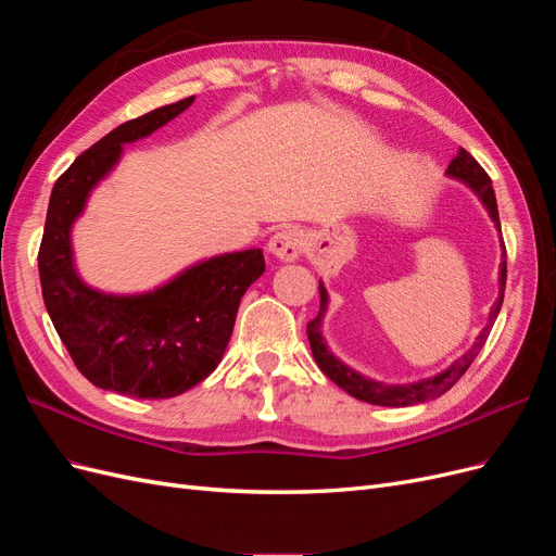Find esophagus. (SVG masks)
Segmentation results:
<instances>
[{"label":"esophagus","instance_id":"esophagus-1","mask_svg":"<svg viewBox=\"0 0 556 556\" xmlns=\"http://www.w3.org/2000/svg\"><path fill=\"white\" fill-rule=\"evenodd\" d=\"M306 245V237L304 231L296 227H285L280 231H276L271 239L266 243V250L280 262H296L301 250Z\"/></svg>","mask_w":556,"mask_h":556}]
</instances>
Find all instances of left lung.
I'll use <instances>...</instances> for the list:
<instances>
[{
  "instance_id": "1",
  "label": "left lung",
  "mask_w": 556,
  "mask_h": 556,
  "mask_svg": "<svg viewBox=\"0 0 556 556\" xmlns=\"http://www.w3.org/2000/svg\"><path fill=\"white\" fill-rule=\"evenodd\" d=\"M445 176L454 178V180H462L466 188L480 199V204L484 206L486 215L492 217L494 227L501 233L496 194H494V188H492V180H490V176L484 174L482 166L473 160V155H468L464 148H459L457 157H454L447 164ZM501 248H503V252H501V266H498V296H496L494 306L490 311V319H486V325L476 336L473 345H470L459 359H454L447 368H443L441 374H433L429 378L415 380V382H399V384L396 382H382V380H374V378H368V376L355 371V368L348 366L343 359L336 357L333 352L329 350L327 339L323 333V323H325V315H327V308H329V292H327L323 280H319V313H317L313 323H308V329H306L308 341H311V352H313L317 366L323 368V374L329 380L339 384L343 392H348L350 396H355L359 401L374 403V406L403 408V406H413V403H419V401L439 399L466 374V368L470 366V362L478 357V352L482 350L486 336H490V329L494 325V319L501 311L503 290H506V245H503V239H501Z\"/></svg>"
}]
</instances>
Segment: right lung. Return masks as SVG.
Masks as SVG:
<instances>
[{
  "label": "right lung",
  "mask_w": 556,
  "mask_h": 556,
  "mask_svg": "<svg viewBox=\"0 0 556 556\" xmlns=\"http://www.w3.org/2000/svg\"><path fill=\"white\" fill-rule=\"evenodd\" d=\"M194 97L109 131L66 169L48 201L39 250L46 311L78 371L102 390L172 399L223 362L241 296L264 274L260 248L199 260L146 292H104L80 278L72 231L88 199L137 143L190 109Z\"/></svg>",
  "instance_id": "right-lung-1"
}]
</instances>
